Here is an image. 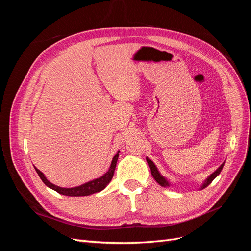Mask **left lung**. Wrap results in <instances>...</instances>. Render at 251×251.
<instances>
[{
    "label": "left lung",
    "instance_id": "left-lung-1",
    "mask_svg": "<svg viewBox=\"0 0 251 251\" xmlns=\"http://www.w3.org/2000/svg\"><path fill=\"white\" fill-rule=\"evenodd\" d=\"M147 161H148V164H149V166H150L151 173V175H153L154 179L157 181V183H159L161 186H164V187L170 186V182H169L168 180H166L163 176H161L160 173L158 172V170H157V168H156V165L154 164V162L151 161V160H150L149 158H147ZM223 166H224V163L220 165V168H219L218 170H216L214 173H212V174L210 175V176H209L206 180H205L203 185L201 186V189L205 188V187L208 186V185L211 183L212 180H214V179L218 176V175H219L220 173H221V171H222V169H223Z\"/></svg>",
    "mask_w": 251,
    "mask_h": 251
}]
</instances>
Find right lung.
Masks as SVG:
<instances>
[{
    "instance_id": "add662e5",
    "label": "right lung",
    "mask_w": 251,
    "mask_h": 251,
    "mask_svg": "<svg viewBox=\"0 0 251 251\" xmlns=\"http://www.w3.org/2000/svg\"><path fill=\"white\" fill-rule=\"evenodd\" d=\"M118 156H119V151L115 156H114L109 171L105 173L103 176H101L100 178H97L95 180L89 181V182H87V183L82 184L80 186L72 187V188H64V187H59V186H56L54 184H52L51 182H49L47 180V178L45 177V175L40 170H37L35 166H34V169H35L37 175H39L40 178L42 179V181L44 182V183L46 184L48 187L54 189V191L57 192L58 194H62V195H65V196H70V197L89 196V195H92V194H95V193H98V192L102 191V189L110 183V181L113 178L114 171H115V168H116Z\"/></svg>"
}]
</instances>
